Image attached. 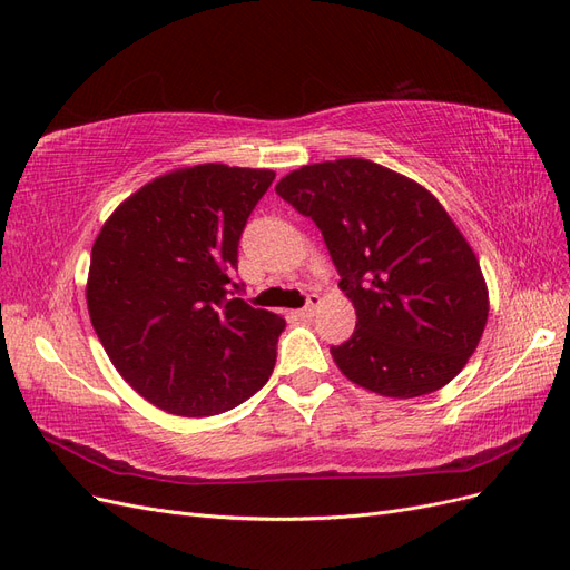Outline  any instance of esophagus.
<instances>
[{"label":"esophagus","mask_w":570,"mask_h":570,"mask_svg":"<svg viewBox=\"0 0 570 570\" xmlns=\"http://www.w3.org/2000/svg\"><path fill=\"white\" fill-rule=\"evenodd\" d=\"M318 306H321V295H316V292H312V295L306 297V306L299 308L297 314H299V316H314Z\"/></svg>","instance_id":"1"}]
</instances>
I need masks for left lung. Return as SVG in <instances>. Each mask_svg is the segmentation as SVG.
<instances>
[{
	"label": "left lung",
	"mask_w": 570,
	"mask_h": 570,
	"mask_svg": "<svg viewBox=\"0 0 570 570\" xmlns=\"http://www.w3.org/2000/svg\"><path fill=\"white\" fill-rule=\"evenodd\" d=\"M312 218L356 308V331L331 347L358 387L411 400L469 364L490 299L478 256L423 185L368 159L302 166L275 185Z\"/></svg>",
	"instance_id": "8db88e82"
}]
</instances>
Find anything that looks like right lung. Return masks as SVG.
Wrapping results in <instances>:
<instances>
[{"label": "right lung", "mask_w": 570, "mask_h": 570, "mask_svg": "<svg viewBox=\"0 0 570 570\" xmlns=\"http://www.w3.org/2000/svg\"><path fill=\"white\" fill-rule=\"evenodd\" d=\"M268 168L199 164L137 189L101 226L88 312L124 381L154 406L202 419L262 390L285 318L235 292L237 245Z\"/></svg>", "instance_id": "right-lung-1"}]
</instances>
